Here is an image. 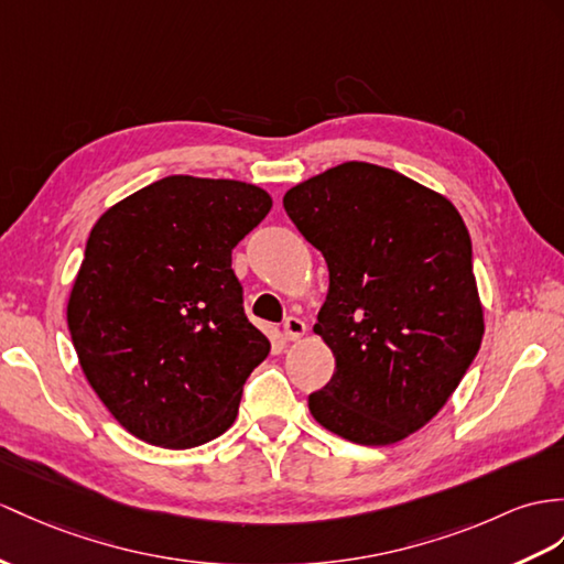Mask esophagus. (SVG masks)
<instances>
[{
    "label": "esophagus",
    "instance_id": "1",
    "mask_svg": "<svg viewBox=\"0 0 564 564\" xmlns=\"http://www.w3.org/2000/svg\"><path fill=\"white\" fill-rule=\"evenodd\" d=\"M284 337L286 339H299L301 335L306 333V323L296 318V315H290V318H284Z\"/></svg>",
    "mask_w": 564,
    "mask_h": 564
}]
</instances>
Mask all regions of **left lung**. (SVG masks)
Here are the masks:
<instances>
[{"mask_svg": "<svg viewBox=\"0 0 564 564\" xmlns=\"http://www.w3.org/2000/svg\"><path fill=\"white\" fill-rule=\"evenodd\" d=\"M327 263L315 333L335 354L313 419L356 445H390L429 423L484 337L471 239L455 205L400 172L345 162L284 194Z\"/></svg>", "mask_w": 564, "mask_h": 564, "instance_id": "obj_1", "label": "left lung"}]
</instances>
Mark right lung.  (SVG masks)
Masks as SVG:
<instances>
[{
	"label": "right lung",
	"mask_w": 564,
	"mask_h": 564,
	"mask_svg": "<svg viewBox=\"0 0 564 564\" xmlns=\"http://www.w3.org/2000/svg\"><path fill=\"white\" fill-rule=\"evenodd\" d=\"M270 208L258 186L174 174L93 227L68 329L93 390L141 441L186 449L235 423L270 341L246 318L231 249Z\"/></svg>",
	"instance_id": "obj_1"
}]
</instances>
